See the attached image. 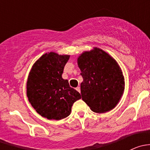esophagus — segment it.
I'll list each match as a JSON object with an SVG mask.
<instances>
[{"label": "esophagus", "mask_w": 150, "mask_h": 150, "mask_svg": "<svg viewBox=\"0 0 150 150\" xmlns=\"http://www.w3.org/2000/svg\"><path fill=\"white\" fill-rule=\"evenodd\" d=\"M76 90H77V91H78V92H81V88H80V87H79V86H78V87H77V88H76Z\"/></svg>", "instance_id": "34e87169"}]
</instances>
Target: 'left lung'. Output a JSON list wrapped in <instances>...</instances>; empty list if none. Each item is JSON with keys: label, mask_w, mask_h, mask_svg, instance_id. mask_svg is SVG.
Returning a JSON list of instances; mask_svg holds the SVG:
<instances>
[{"label": "left lung", "mask_w": 150, "mask_h": 150, "mask_svg": "<svg viewBox=\"0 0 150 150\" xmlns=\"http://www.w3.org/2000/svg\"><path fill=\"white\" fill-rule=\"evenodd\" d=\"M77 62L83 79V100L96 113L114 109L125 89V78L117 61L104 50L93 47L80 54Z\"/></svg>", "instance_id": "8db88e82"}]
</instances>
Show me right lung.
<instances>
[{"label":"right lung","mask_w":150,"mask_h":150,"mask_svg":"<svg viewBox=\"0 0 150 150\" xmlns=\"http://www.w3.org/2000/svg\"><path fill=\"white\" fill-rule=\"evenodd\" d=\"M69 55L48 52L33 64L27 81V96L39 115L59 120L69 115L74 102L81 94L62 78Z\"/></svg>","instance_id":"add662e5"}]
</instances>
